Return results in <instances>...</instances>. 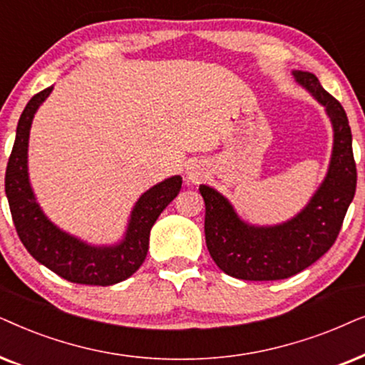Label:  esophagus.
Wrapping results in <instances>:
<instances>
[{"label": "esophagus", "instance_id": "obj_1", "mask_svg": "<svg viewBox=\"0 0 365 365\" xmlns=\"http://www.w3.org/2000/svg\"><path fill=\"white\" fill-rule=\"evenodd\" d=\"M202 177H203V173L197 167H188L187 168V178L190 180V182H195V183L200 182Z\"/></svg>", "mask_w": 365, "mask_h": 365}]
</instances>
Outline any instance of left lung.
I'll list each match as a JSON object with an SVG mask.
<instances>
[{
  "label": "left lung",
  "mask_w": 365,
  "mask_h": 365,
  "mask_svg": "<svg viewBox=\"0 0 365 365\" xmlns=\"http://www.w3.org/2000/svg\"><path fill=\"white\" fill-rule=\"evenodd\" d=\"M295 81L325 106L334 128L329 172L310 202L290 220L274 227L242 222L230 202L200 185L205 202V240L212 259L227 275L242 280H280L317 262L334 245L357 185L352 133L342 105L309 71H292Z\"/></svg>",
  "instance_id": "8db88e82"
}]
</instances>
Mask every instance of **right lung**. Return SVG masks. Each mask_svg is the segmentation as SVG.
<instances>
[{
	"label": "right lung",
	"instance_id": "1",
	"mask_svg": "<svg viewBox=\"0 0 365 365\" xmlns=\"http://www.w3.org/2000/svg\"><path fill=\"white\" fill-rule=\"evenodd\" d=\"M53 86L36 93L19 116L16 138L9 155L4 192L19 240L48 269L73 284L113 285L128 279L143 264L148 252L150 230L165 207L178 195L182 178L175 175L150 188L135 203L125 237L120 244L93 247L48 220L33 195L28 178V140L33 116L48 98Z\"/></svg>",
	"mask_w": 365,
	"mask_h": 365
}]
</instances>
